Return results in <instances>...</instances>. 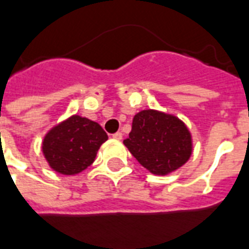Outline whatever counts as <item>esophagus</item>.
<instances>
[{"label":"esophagus","instance_id":"esophagus-1","mask_svg":"<svg viewBox=\"0 0 249 249\" xmlns=\"http://www.w3.org/2000/svg\"><path fill=\"white\" fill-rule=\"evenodd\" d=\"M113 139H115V140H121V139H122V132H115V134H113Z\"/></svg>","mask_w":249,"mask_h":249}]
</instances>
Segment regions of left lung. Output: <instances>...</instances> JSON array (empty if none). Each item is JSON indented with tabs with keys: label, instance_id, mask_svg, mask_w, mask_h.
Masks as SVG:
<instances>
[{
	"label": "left lung",
	"instance_id": "left-lung-1",
	"mask_svg": "<svg viewBox=\"0 0 249 249\" xmlns=\"http://www.w3.org/2000/svg\"><path fill=\"white\" fill-rule=\"evenodd\" d=\"M140 165L156 175H166L188 161L192 140L186 124L174 115L142 110L132 119V130L123 140Z\"/></svg>",
	"mask_w": 249,
	"mask_h": 249
}]
</instances>
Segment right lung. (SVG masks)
<instances>
[{"mask_svg":"<svg viewBox=\"0 0 249 249\" xmlns=\"http://www.w3.org/2000/svg\"><path fill=\"white\" fill-rule=\"evenodd\" d=\"M107 140V132L98 123L72 115L46 134L42 152L53 170L74 175L93 162L98 148Z\"/></svg>","mask_w":249,"mask_h":249,"instance_id":"right-lung-1","label":"right lung"}]
</instances>
